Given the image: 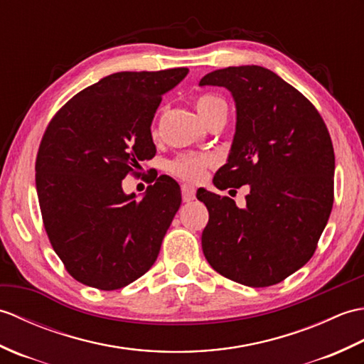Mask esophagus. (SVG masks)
I'll return each mask as SVG.
<instances>
[{
    "mask_svg": "<svg viewBox=\"0 0 364 364\" xmlns=\"http://www.w3.org/2000/svg\"><path fill=\"white\" fill-rule=\"evenodd\" d=\"M181 194H183V202L189 203L196 198V188L191 186V184H183Z\"/></svg>",
    "mask_w": 364,
    "mask_h": 364,
    "instance_id": "obj_1",
    "label": "esophagus"
}]
</instances>
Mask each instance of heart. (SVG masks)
<instances>
[{
  "instance_id": "obj_1",
  "label": "heart",
  "mask_w": 364,
  "mask_h": 364,
  "mask_svg": "<svg viewBox=\"0 0 364 364\" xmlns=\"http://www.w3.org/2000/svg\"><path fill=\"white\" fill-rule=\"evenodd\" d=\"M197 112L206 123L213 115L220 111H227V105L220 97L203 95L196 102ZM211 156L208 154H180L167 164L170 173L183 178L188 181H200L205 175V170L211 166Z\"/></svg>"
}]
</instances>
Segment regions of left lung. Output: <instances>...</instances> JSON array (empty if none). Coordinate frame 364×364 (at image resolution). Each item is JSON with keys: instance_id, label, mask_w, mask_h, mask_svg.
<instances>
[{"instance_id": "obj_1", "label": "left lung", "mask_w": 364, "mask_h": 364, "mask_svg": "<svg viewBox=\"0 0 364 364\" xmlns=\"http://www.w3.org/2000/svg\"><path fill=\"white\" fill-rule=\"evenodd\" d=\"M225 87L236 105V131L218 189L249 184L245 208L198 189L210 213L202 249L211 267L252 288L283 282L304 267L333 206L335 153L316 107L259 65L228 67L200 80Z\"/></svg>"}]
</instances>
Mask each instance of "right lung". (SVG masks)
I'll list each match as a JSON object with an SVG mask.
<instances>
[{"mask_svg":"<svg viewBox=\"0 0 364 364\" xmlns=\"http://www.w3.org/2000/svg\"><path fill=\"white\" fill-rule=\"evenodd\" d=\"M188 73H112L68 100L46 128L36 161L38 205L54 252L80 283L120 289L156 261L180 186L162 175L137 200L122 180L154 156V112Z\"/></svg>","mask_w":364,"mask_h":364,"instance_id":"add662e5","label":"right lung"}]
</instances>
